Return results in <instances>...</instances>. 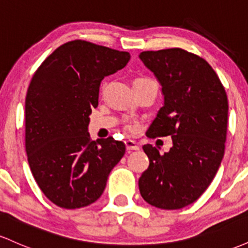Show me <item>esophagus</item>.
<instances>
[{"instance_id":"1","label":"esophagus","mask_w":248,"mask_h":248,"mask_svg":"<svg viewBox=\"0 0 248 248\" xmlns=\"http://www.w3.org/2000/svg\"><path fill=\"white\" fill-rule=\"evenodd\" d=\"M124 144H126L127 150H139V149H140L139 144L133 140H126V141H124Z\"/></svg>"}]
</instances>
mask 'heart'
<instances>
[{"instance_id":"b5f03b06","label":"heart","mask_w":248,"mask_h":248,"mask_svg":"<svg viewBox=\"0 0 248 248\" xmlns=\"http://www.w3.org/2000/svg\"><path fill=\"white\" fill-rule=\"evenodd\" d=\"M141 79H148V78H138V79H135V80H141Z\"/></svg>"}]
</instances>
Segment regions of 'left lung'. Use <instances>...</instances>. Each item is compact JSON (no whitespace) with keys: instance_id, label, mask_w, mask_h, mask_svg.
Masks as SVG:
<instances>
[{"instance_id":"left-lung-1","label":"left lung","mask_w":248,"mask_h":248,"mask_svg":"<svg viewBox=\"0 0 248 248\" xmlns=\"http://www.w3.org/2000/svg\"><path fill=\"white\" fill-rule=\"evenodd\" d=\"M162 86L164 105L147 136H171L161 155L144 144L149 167L139 179L142 198L163 210H178L201 197L217 173L225 152L229 102L217 73L205 59L173 47L140 53Z\"/></svg>"}]
</instances>
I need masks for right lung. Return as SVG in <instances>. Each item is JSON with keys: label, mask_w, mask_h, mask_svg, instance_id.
Wrapping results in <instances>:
<instances>
[{"label": "right lung", "mask_w": 248, "mask_h": 248, "mask_svg": "<svg viewBox=\"0 0 248 248\" xmlns=\"http://www.w3.org/2000/svg\"><path fill=\"white\" fill-rule=\"evenodd\" d=\"M130 55L76 39L61 45L37 69L25 98V150L33 178L62 209L94 203L126 152L113 138L87 132L100 82L124 69Z\"/></svg>", "instance_id": "right-lung-1"}]
</instances>
